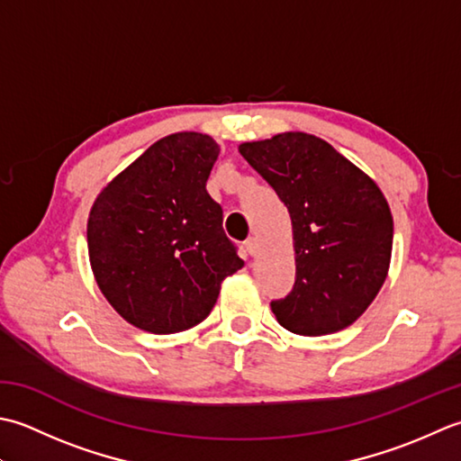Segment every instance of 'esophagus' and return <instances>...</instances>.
Here are the masks:
<instances>
[{
	"label": "esophagus",
	"instance_id": "34e87169",
	"mask_svg": "<svg viewBox=\"0 0 461 461\" xmlns=\"http://www.w3.org/2000/svg\"><path fill=\"white\" fill-rule=\"evenodd\" d=\"M244 250H247L250 257H252V255H257V250H258V240H257V239H249L247 242H244Z\"/></svg>",
	"mask_w": 461,
	"mask_h": 461
}]
</instances>
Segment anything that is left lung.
I'll use <instances>...</instances> for the list:
<instances>
[{"label":"left lung","mask_w":461,"mask_h":461,"mask_svg":"<svg viewBox=\"0 0 461 461\" xmlns=\"http://www.w3.org/2000/svg\"><path fill=\"white\" fill-rule=\"evenodd\" d=\"M293 221L296 280L272 300L278 324L324 336L358 321L380 293L392 258L393 219L372 176L316 135L286 131L239 145Z\"/></svg>","instance_id":"1"}]
</instances>
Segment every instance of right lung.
Returning <instances> with one entry per match:
<instances>
[{
	"label": "right lung",
	"instance_id": "add662e5",
	"mask_svg": "<svg viewBox=\"0 0 461 461\" xmlns=\"http://www.w3.org/2000/svg\"><path fill=\"white\" fill-rule=\"evenodd\" d=\"M221 147L181 131L158 139L93 203L87 249L93 276L129 324L153 334L201 324L222 280L244 267L206 193Z\"/></svg>",
	"mask_w": 461,
	"mask_h": 461
}]
</instances>
